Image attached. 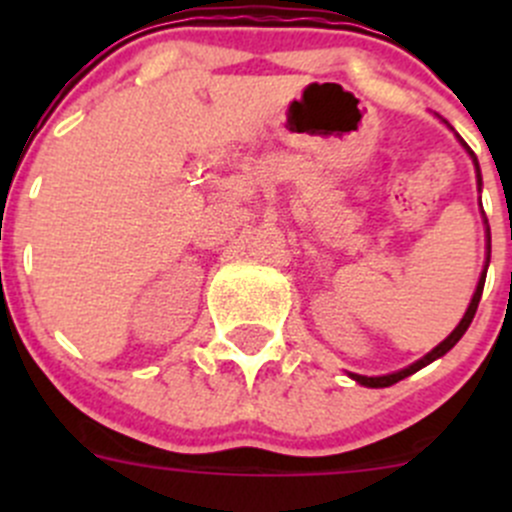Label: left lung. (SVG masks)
<instances>
[{"label":"left lung","instance_id":"obj_1","mask_svg":"<svg viewBox=\"0 0 512 512\" xmlns=\"http://www.w3.org/2000/svg\"><path fill=\"white\" fill-rule=\"evenodd\" d=\"M463 146H466V143H463ZM466 148H468V146H466ZM468 153H471V156H473L471 148H468ZM473 163H476V168H478V160H476V156H473ZM478 185H480V173H478ZM488 242H490V235H488ZM488 252H490V245H488ZM483 285H485V270H483V275H480V282H478V287H476V294H473V299H471V304H468L466 314H463L461 324H458V327L453 329V332L448 334V337L443 339V342L438 344V347L433 349V352H428L426 356H423L421 361H416V364H411L409 369L396 371V374H389V376H359V374H352V379H356V381H359V384H364V386H371V389H381V386H391V384H396V381L406 379V376H411V374H414V371L423 369V366L431 364V361H436L438 356H443L446 352H451V349L456 347V344H458V339H461L463 334H466V329L471 327L473 317H476V309H478V302H480V294H483Z\"/></svg>","mask_w":512,"mask_h":512}]
</instances>
